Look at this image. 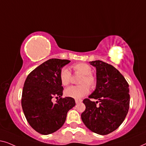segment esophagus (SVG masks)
Returning <instances> with one entry per match:
<instances>
[{"label":"esophagus","instance_id":"1","mask_svg":"<svg viewBox=\"0 0 146 146\" xmlns=\"http://www.w3.org/2000/svg\"><path fill=\"white\" fill-rule=\"evenodd\" d=\"M75 102H76V104H79V103L82 102V100H80V99H76Z\"/></svg>","mask_w":146,"mask_h":146}]
</instances>
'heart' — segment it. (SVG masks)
Wrapping results in <instances>:
<instances>
[{
  "label": "heart",
  "mask_w": 146,
  "mask_h": 146,
  "mask_svg": "<svg viewBox=\"0 0 146 146\" xmlns=\"http://www.w3.org/2000/svg\"><path fill=\"white\" fill-rule=\"evenodd\" d=\"M72 69L75 73L82 75L78 83L80 85L72 86L64 90V94L68 97L73 98H80L88 94L90 91L89 85L91 88L96 86V78L92 74V68L86 63H78L73 65ZM60 80L63 86H68L71 82L72 76L70 71L67 68H63L60 72ZM89 85L88 86L87 84Z\"/></svg>",
  "instance_id": "heart-1"
}]
</instances>
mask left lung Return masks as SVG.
Returning a JSON list of instances; mask_svg holds the SVG:
<instances>
[{
    "label": "left lung",
    "mask_w": 146,
    "mask_h": 146,
    "mask_svg": "<svg viewBox=\"0 0 146 146\" xmlns=\"http://www.w3.org/2000/svg\"><path fill=\"white\" fill-rule=\"evenodd\" d=\"M90 63L96 68V88L89 98L83 100L86 110L81 118L90 130L107 135L121 124L128 112L129 84L113 66L101 60ZM90 98L98 101L92 102Z\"/></svg>",
    "instance_id": "left-lung-1"
}]
</instances>
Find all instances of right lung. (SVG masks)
<instances>
[{"mask_svg": "<svg viewBox=\"0 0 146 146\" xmlns=\"http://www.w3.org/2000/svg\"><path fill=\"white\" fill-rule=\"evenodd\" d=\"M68 60L49 59L33 70L24 84L21 104L30 125L41 134L52 133L62 126L67 113L76 105L74 99L62 98L60 80L62 67ZM53 97L59 98L53 103Z\"/></svg>", "mask_w": 146, "mask_h": 146, "instance_id": "1", "label": "right lung"}]
</instances>
